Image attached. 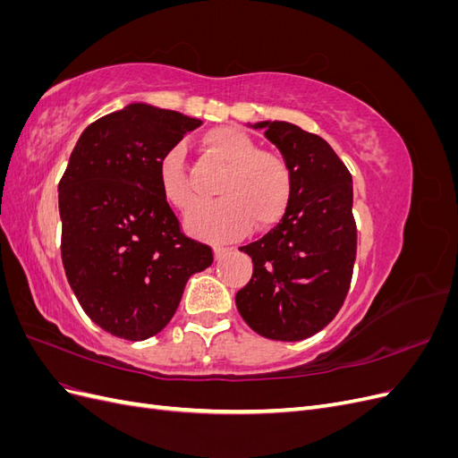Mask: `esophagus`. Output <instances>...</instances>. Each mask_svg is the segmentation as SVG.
I'll list each match as a JSON object with an SVG mask.
<instances>
[{"label":"esophagus","instance_id":"obj_1","mask_svg":"<svg viewBox=\"0 0 458 458\" xmlns=\"http://www.w3.org/2000/svg\"><path fill=\"white\" fill-rule=\"evenodd\" d=\"M225 250H227V246H224V244H216L214 246V256H216V259H219L221 256L225 254Z\"/></svg>","mask_w":458,"mask_h":458}]
</instances>
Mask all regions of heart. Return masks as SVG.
<instances>
[{"label": "heart", "instance_id": "1", "mask_svg": "<svg viewBox=\"0 0 458 458\" xmlns=\"http://www.w3.org/2000/svg\"><path fill=\"white\" fill-rule=\"evenodd\" d=\"M204 155L225 165L217 183L221 199L197 206L187 217L195 237L227 241L241 237L250 225L269 229L288 212L294 195V174L276 150L258 148V141L239 126H219L200 140ZM162 197L182 212L197 202L182 152L168 150L158 164Z\"/></svg>", "mask_w": 458, "mask_h": 458}]
</instances>
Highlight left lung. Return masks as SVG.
<instances>
[{
  "instance_id": "8db88e82",
  "label": "left lung",
  "mask_w": 458,
  "mask_h": 458,
  "mask_svg": "<svg viewBox=\"0 0 458 458\" xmlns=\"http://www.w3.org/2000/svg\"><path fill=\"white\" fill-rule=\"evenodd\" d=\"M294 174L288 212L241 246L254 273L234 301L258 335L298 342L325 328L348 296L357 254L352 174L330 145L288 122H259Z\"/></svg>"
}]
</instances>
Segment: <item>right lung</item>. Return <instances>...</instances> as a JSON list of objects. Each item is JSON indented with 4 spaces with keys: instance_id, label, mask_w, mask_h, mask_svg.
<instances>
[{
    "instance_id": "obj_1",
    "label": "right lung",
    "mask_w": 458,
    "mask_h": 458,
    "mask_svg": "<svg viewBox=\"0 0 458 458\" xmlns=\"http://www.w3.org/2000/svg\"><path fill=\"white\" fill-rule=\"evenodd\" d=\"M200 120L135 103L84 130L59 182L61 258L81 310L123 340L155 336L212 248L162 197L158 164Z\"/></svg>"
}]
</instances>
